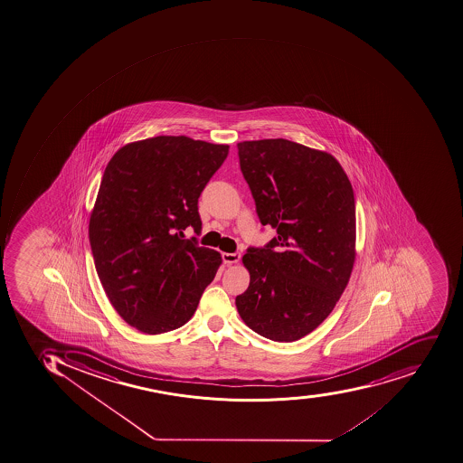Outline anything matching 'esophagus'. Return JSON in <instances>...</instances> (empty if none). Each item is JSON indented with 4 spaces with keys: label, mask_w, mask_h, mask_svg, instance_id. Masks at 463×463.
Segmentation results:
<instances>
[{
    "label": "esophagus",
    "mask_w": 463,
    "mask_h": 463,
    "mask_svg": "<svg viewBox=\"0 0 463 463\" xmlns=\"http://www.w3.org/2000/svg\"><path fill=\"white\" fill-rule=\"evenodd\" d=\"M222 260L226 266H232V264H237L240 261L241 254L240 252H223Z\"/></svg>",
    "instance_id": "obj_1"
}]
</instances>
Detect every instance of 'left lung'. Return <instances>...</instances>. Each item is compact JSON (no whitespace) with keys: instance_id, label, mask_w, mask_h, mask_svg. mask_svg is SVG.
<instances>
[{"instance_id":"1","label":"left lung","mask_w":463,"mask_h":463,"mask_svg":"<svg viewBox=\"0 0 463 463\" xmlns=\"http://www.w3.org/2000/svg\"><path fill=\"white\" fill-rule=\"evenodd\" d=\"M238 156L260 221L279 235L242 257L250 286L235 305L261 336L298 341L326 319L351 279L354 189L334 156L294 141H242Z\"/></svg>"}]
</instances>
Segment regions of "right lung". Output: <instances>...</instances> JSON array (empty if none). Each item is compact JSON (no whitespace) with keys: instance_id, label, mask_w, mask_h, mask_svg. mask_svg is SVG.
<instances>
[{"instance_id":"1","label":"right lung","mask_w":463,"mask_h":463,"mask_svg":"<svg viewBox=\"0 0 463 463\" xmlns=\"http://www.w3.org/2000/svg\"><path fill=\"white\" fill-rule=\"evenodd\" d=\"M228 151L158 136L126 144L107 165L90 218L93 261L112 307L143 334L189 322L222 264L184 231L201 230L197 199Z\"/></svg>"}]
</instances>
